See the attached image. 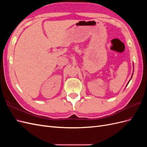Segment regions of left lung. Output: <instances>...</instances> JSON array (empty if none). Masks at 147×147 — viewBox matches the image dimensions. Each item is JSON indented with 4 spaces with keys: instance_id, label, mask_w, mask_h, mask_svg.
Here are the masks:
<instances>
[{
    "instance_id": "left-lung-1",
    "label": "left lung",
    "mask_w": 147,
    "mask_h": 147,
    "mask_svg": "<svg viewBox=\"0 0 147 147\" xmlns=\"http://www.w3.org/2000/svg\"><path fill=\"white\" fill-rule=\"evenodd\" d=\"M132 75H133V74H132ZM132 77H131V78H132ZM130 80H131V79H130ZM130 80H129V82H130ZM129 82H128V83H127V84H128V83H129ZM127 85H126V86H127Z\"/></svg>"
}]
</instances>
